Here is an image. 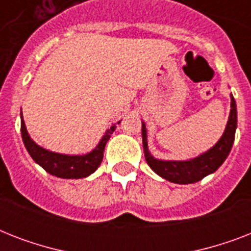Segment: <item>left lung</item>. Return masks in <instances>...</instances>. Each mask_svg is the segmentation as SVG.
<instances>
[{
    "instance_id": "obj_1",
    "label": "left lung",
    "mask_w": 251,
    "mask_h": 251,
    "mask_svg": "<svg viewBox=\"0 0 251 251\" xmlns=\"http://www.w3.org/2000/svg\"><path fill=\"white\" fill-rule=\"evenodd\" d=\"M236 127H237V108H236L234 98L230 95L229 120L220 141L207 152L199 155L195 159L186 161H165L157 160L150 153L147 147L146 125L145 122H142V139H143L146 161L156 175L171 182L183 183V185L198 182L206 176L218 171V168L224 163L233 146Z\"/></svg>"
}]
</instances>
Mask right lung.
Here are the masks:
<instances>
[{
	"mask_svg": "<svg viewBox=\"0 0 251 251\" xmlns=\"http://www.w3.org/2000/svg\"><path fill=\"white\" fill-rule=\"evenodd\" d=\"M114 130H116V125L110 126V129L106 130L105 135L99 142L96 149L92 150L90 153L73 155V156L72 155H62V153L52 152V151H48V150L37 146L27 133L23 116L21 113V131L25 147L37 164L41 168H44L48 173L60 177V178H83V177L90 176L91 173H94L99 168V165L101 164L106 142L109 141L110 135L113 134Z\"/></svg>",
	"mask_w": 251,
	"mask_h": 251,
	"instance_id": "obj_1",
	"label": "right lung"
}]
</instances>
